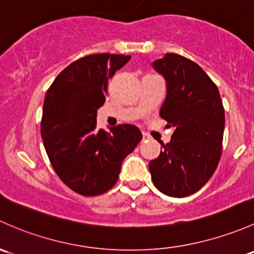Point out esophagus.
Returning a JSON list of instances; mask_svg holds the SVG:
<instances>
[{
  "instance_id": "1",
  "label": "esophagus",
  "mask_w": 254,
  "mask_h": 254,
  "mask_svg": "<svg viewBox=\"0 0 254 254\" xmlns=\"http://www.w3.org/2000/svg\"><path fill=\"white\" fill-rule=\"evenodd\" d=\"M142 138H143V140H149V138H151V137H149V136H148L147 134H145V132H143V134H142Z\"/></svg>"
}]
</instances>
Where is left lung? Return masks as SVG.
Listing matches in <instances>:
<instances>
[{
  "instance_id": "left-lung-1",
  "label": "left lung",
  "mask_w": 254,
  "mask_h": 254,
  "mask_svg": "<svg viewBox=\"0 0 254 254\" xmlns=\"http://www.w3.org/2000/svg\"><path fill=\"white\" fill-rule=\"evenodd\" d=\"M154 70L167 81L159 116L172 127L148 168L154 186L172 197L198 191L217 169L221 156L225 112L217 85L198 64L175 53L154 61Z\"/></svg>"
}]
</instances>
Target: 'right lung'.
Instances as JSON below:
<instances>
[{
  "label": "right lung",
  "instance_id": "obj_1",
  "mask_svg": "<svg viewBox=\"0 0 254 254\" xmlns=\"http://www.w3.org/2000/svg\"><path fill=\"white\" fill-rule=\"evenodd\" d=\"M130 56L90 55L69 64L47 90L41 137L61 180L82 196L102 194L116 185L125 157L142 138L131 124L97 129L109 78Z\"/></svg>",
  "mask_w": 254,
  "mask_h": 254
}]
</instances>
